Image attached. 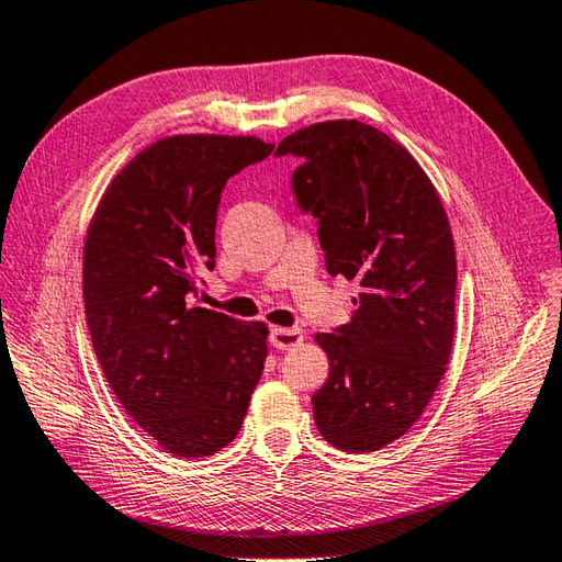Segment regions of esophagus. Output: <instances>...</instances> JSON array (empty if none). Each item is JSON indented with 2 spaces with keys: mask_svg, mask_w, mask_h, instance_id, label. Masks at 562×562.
Returning <instances> with one entry per match:
<instances>
[{
  "mask_svg": "<svg viewBox=\"0 0 562 562\" xmlns=\"http://www.w3.org/2000/svg\"><path fill=\"white\" fill-rule=\"evenodd\" d=\"M304 340L302 328H284V326H274L270 334V344L278 350H290L296 348Z\"/></svg>",
  "mask_w": 562,
  "mask_h": 562,
  "instance_id": "obj_1",
  "label": "esophagus"
}]
</instances>
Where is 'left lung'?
<instances>
[{"mask_svg": "<svg viewBox=\"0 0 562 562\" xmlns=\"http://www.w3.org/2000/svg\"><path fill=\"white\" fill-rule=\"evenodd\" d=\"M306 162L294 194L318 218L326 270L360 282L350 322L316 334L328 356L314 422L346 453L404 436L441 382L456 334V246L434 182L375 126L334 119L284 136Z\"/></svg>", "mask_w": 562, "mask_h": 562, "instance_id": "1", "label": "left lung"}]
</instances>
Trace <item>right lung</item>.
Returning a JSON list of instances; mask_svg holds the SVG:
<instances>
[{"instance_id":"right-lung-1","label":"right lung","mask_w":562,"mask_h":562,"mask_svg":"<svg viewBox=\"0 0 562 562\" xmlns=\"http://www.w3.org/2000/svg\"><path fill=\"white\" fill-rule=\"evenodd\" d=\"M258 136H168L121 168L85 238V314L119 404L160 448L214 456L234 441L268 358V326L192 304L214 268L231 175L268 158Z\"/></svg>"}]
</instances>
